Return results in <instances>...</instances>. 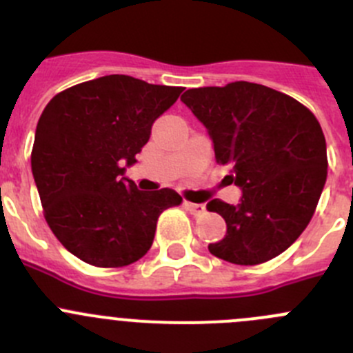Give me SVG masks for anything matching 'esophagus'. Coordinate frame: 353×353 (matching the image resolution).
<instances>
[{"label":"esophagus","mask_w":353,"mask_h":353,"mask_svg":"<svg viewBox=\"0 0 353 353\" xmlns=\"http://www.w3.org/2000/svg\"><path fill=\"white\" fill-rule=\"evenodd\" d=\"M184 206H186L188 210H190L193 215H203L205 213V205H201V203H190V201H184Z\"/></svg>","instance_id":"1"}]
</instances>
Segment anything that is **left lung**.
Listing matches in <instances>:
<instances>
[{"instance_id": "obj_1", "label": "left lung", "mask_w": 353, "mask_h": 353, "mask_svg": "<svg viewBox=\"0 0 353 353\" xmlns=\"http://www.w3.org/2000/svg\"><path fill=\"white\" fill-rule=\"evenodd\" d=\"M181 101L208 131L215 160L241 191L237 205L212 199L227 223L213 256L259 265L282 254L304 232L326 183V141L314 114L265 85L234 81L190 88Z\"/></svg>"}]
</instances>
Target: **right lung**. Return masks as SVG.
Instances as JSON below:
<instances>
[{
	"label": "right lung",
	"mask_w": 353,
	"mask_h": 353,
	"mask_svg": "<svg viewBox=\"0 0 353 353\" xmlns=\"http://www.w3.org/2000/svg\"><path fill=\"white\" fill-rule=\"evenodd\" d=\"M181 92L108 74L54 95L42 110L32 174L48 225L81 261L101 268L138 261L160 213L183 201L169 188L140 191L124 176Z\"/></svg>",
	"instance_id": "1"
}]
</instances>
